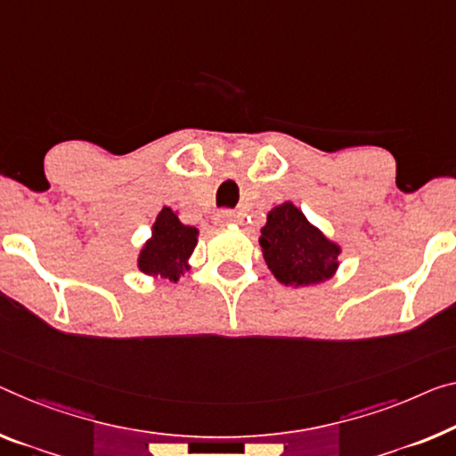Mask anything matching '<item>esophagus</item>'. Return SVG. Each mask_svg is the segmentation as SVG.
<instances>
[{"label": "esophagus", "instance_id": "esophagus-1", "mask_svg": "<svg viewBox=\"0 0 456 456\" xmlns=\"http://www.w3.org/2000/svg\"><path fill=\"white\" fill-rule=\"evenodd\" d=\"M234 212L232 209H220V212H216V216H214V222L218 224V226H226V224H230V222H234Z\"/></svg>", "mask_w": 456, "mask_h": 456}]
</instances>
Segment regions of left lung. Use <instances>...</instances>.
I'll return each instance as SVG.
<instances>
[{
    "mask_svg": "<svg viewBox=\"0 0 456 456\" xmlns=\"http://www.w3.org/2000/svg\"><path fill=\"white\" fill-rule=\"evenodd\" d=\"M258 242L273 275L285 285L320 283L338 267L340 248L289 201L271 209Z\"/></svg>",
    "mask_w": 456,
    "mask_h": 456,
    "instance_id": "left-lung-1",
    "label": "left lung"
}]
</instances>
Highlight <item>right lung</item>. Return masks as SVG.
<instances>
[{
  "instance_id": "add662e5",
  "label": "right lung",
  "mask_w": 456,
  "mask_h": 456,
  "mask_svg": "<svg viewBox=\"0 0 456 456\" xmlns=\"http://www.w3.org/2000/svg\"><path fill=\"white\" fill-rule=\"evenodd\" d=\"M195 244L198 230L183 226L169 208H163L152 226V238L140 252L138 267L146 275H160L177 281L181 273L187 269L185 261Z\"/></svg>"
}]
</instances>
